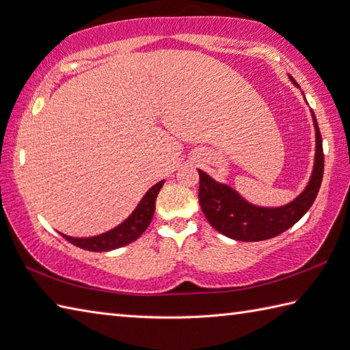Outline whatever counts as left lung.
<instances>
[{
    "label": "left lung",
    "instance_id": "1",
    "mask_svg": "<svg viewBox=\"0 0 350 350\" xmlns=\"http://www.w3.org/2000/svg\"><path fill=\"white\" fill-rule=\"evenodd\" d=\"M295 83V81H293ZM296 84V83H295ZM314 117V114H313ZM316 128V161L308 187L292 203L277 209L257 207L226 185L217 183L204 171L198 170V200L204 217L219 233L236 241L257 242L271 239L296 224L314 203L323 177L322 135L314 118Z\"/></svg>",
    "mask_w": 350,
    "mask_h": 350
}]
</instances>
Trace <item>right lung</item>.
<instances>
[{"instance_id": "obj_1", "label": "right lung", "mask_w": 350, "mask_h": 350, "mask_svg": "<svg viewBox=\"0 0 350 350\" xmlns=\"http://www.w3.org/2000/svg\"><path fill=\"white\" fill-rule=\"evenodd\" d=\"M163 180L159 183L153 185V187L147 191V194L141 200L137 209L132 212L131 217L122 222L120 226L109 230V232L94 236V237H84V239H79V237H70L62 234L66 241L75 245L87 251H94V252H102V251H111L116 248L124 247L131 242L143 234L146 228L150 224L154 213V203L156 197H158L159 191L162 188Z\"/></svg>"}]
</instances>
